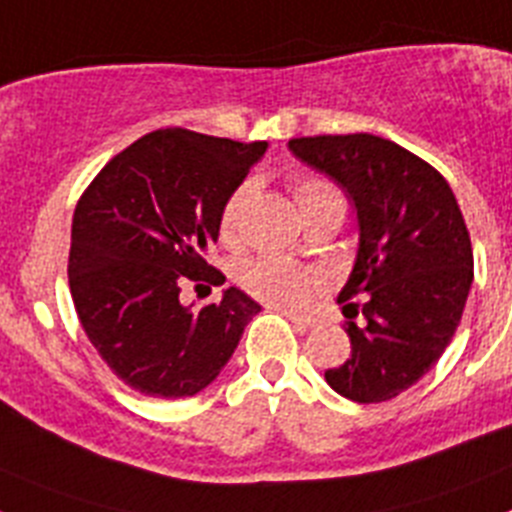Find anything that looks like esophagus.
Wrapping results in <instances>:
<instances>
[{"instance_id": "esophagus-1", "label": "esophagus", "mask_w": 512, "mask_h": 512, "mask_svg": "<svg viewBox=\"0 0 512 512\" xmlns=\"http://www.w3.org/2000/svg\"><path fill=\"white\" fill-rule=\"evenodd\" d=\"M274 310H279L284 315V318L287 320H292V323H297V325H302V328H310L312 323H315V320L312 318H307V315H300V312H292V310H282V307H274Z\"/></svg>"}]
</instances>
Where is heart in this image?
Instances as JSON below:
<instances>
[{"mask_svg": "<svg viewBox=\"0 0 512 512\" xmlns=\"http://www.w3.org/2000/svg\"><path fill=\"white\" fill-rule=\"evenodd\" d=\"M292 194L300 207L302 217H310L315 212L325 210H341L346 212V194L341 192L336 182H330L325 176L302 174L292 179ZM248 187L233 189L225 197L217 212V235L225 246H233L241 233V215L243 205H246ZM238 284L246 289L248 295L256 300L266 302V305L277 307H300L310 300L320 287V274L310 266H302L292 259H284L277 253H266V256H256L238 266L235 274Z\"/></svg>", "mask_w": 512, "mask_h": 512, "instance_id": "1", "label": "heart"}]
</instances>
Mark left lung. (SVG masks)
<instances>
[{
    "instance_id": "left-lung-1",
    "label": "left lung",
    "mask_w": 512,
    "mask_h": 512,
    "mask_svg": "<svg viewBox=\"0 0 512 512\" xmlns=\"http://www.w3.org/2000/svg\"><path fill=\"white\" fill-rule=\"evenodd\" d=\"M289 148L336 179L359 215V253L338 297L351 354L325 382L361 405L392 400L431 372L459 328L474 277L464 215L449 182L387 138L312 135Z\"/></svg>"
}]
</instances>
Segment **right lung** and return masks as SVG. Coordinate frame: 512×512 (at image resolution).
I'll use <instances>...</instances> for the list:
<instances>
[{"label":"right lung","instance_id":"add662e5","mask_svg":"<svg viewBox=\"0 0 512 512\" xmlns=\"http://www.w3.org/2000/svg\"><path fill=\"white\" fill-rule=\"evenodd\" d=\"M264 151V140L153 130L112 156L76 202L71 300L104 364L140 395L205 390L261 310L235 287L200 310L179 295L189 282H225L205 259L217 212Z\"/></svg>","mask_w":512,"mask_h":512}]
</instances>
